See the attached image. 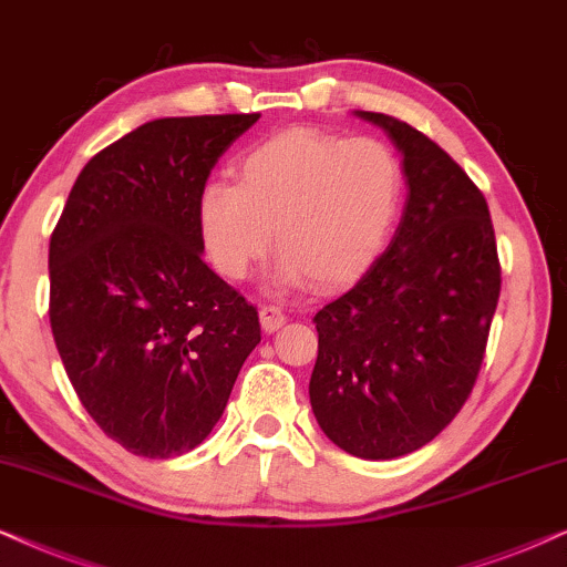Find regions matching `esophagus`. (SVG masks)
I'll return each instance as SVG.
<instances>
[{
  "mask_svg": "<svg viewBox=\"0 0 567 567\" xmlns=\"http://www.w3.org/2000/svg\"><path fill=\"white\" fill-rule=\"evenodd\" d=\"M259 319H261L264 331H277L285 321H288V316H285V311L279 306H261Z\"/></svg>",
  "mask_w": 567,
  "mask_h": 567,
  "instance_id": "obj_1",
  "label": "esophagus"
}]
</instances>
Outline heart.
<instances>
[{
	"mask_svg": "<svg viewBox=\"0 0 567 567\" xmlns=\"http://www.w3.org/2000/svg\"><path fill=\"white\" fill-rule=\"evenodd\" d=\"M402 199V168L379 140L288 130L238 163V186L207 184L199 230L228 279H246L271 248L279 275L331 290L358 279L386 244Z\"/></svg>",
	"mask_w": 567,
	"mask_h": 567,
	"instance_id": "1",
	"label": "heart"
}]
</instances>
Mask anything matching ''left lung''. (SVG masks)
Masks as SVG:
<instances>
[{
	"label": "left lung",
	"mask_w": 567,
	"mask_h": 567,
	"mask_svg": "<svg viewBox=\"0 0 567 567\" xmlns=\"http://www.w3.org/2000/svg\"><path fill=\"white\" fill-rule=\"evenodd\" d=\"M404 157L410 194L391 244L313 316L311 406L329 441L396 458L462 412L485 360L501 259L485 196L454 157L406 121L358 111Z\"/></svg>",
	"instance_id": "obj_1"
}]
</instances>
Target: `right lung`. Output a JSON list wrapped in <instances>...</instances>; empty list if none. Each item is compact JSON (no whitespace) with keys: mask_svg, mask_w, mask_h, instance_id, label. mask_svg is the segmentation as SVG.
Segmentation results:
<instances>
[{"mask_svg":"<svg viewBox=\"0 0 567 567\" xmlns=\"http://www.w3.org/2000/svg\"><path fill=\"white\" fill-rule=\"evenodd\" d=\"M259 113L142 124L74 181L49 244V319L82 406L147 458L199 446L261 342L256 306L202 259L199 196Z\"/></svg>","mask_w":567,"mask_h":567,"instance_id":"obj_1","label":"right lung"}]
</instances>
